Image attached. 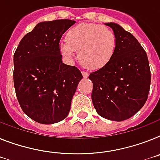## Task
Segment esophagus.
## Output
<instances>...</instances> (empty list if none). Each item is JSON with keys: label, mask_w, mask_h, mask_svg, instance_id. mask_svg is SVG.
<instances>
[{"label": "esophagus", "mask_w": 160, "mask_h": 160, "mask_svg": "<svg viewBox=\"0 0 160 160\" xmlns=\"http://www.w3.org/2000/svg\"><path fill=\"white\" fill-rule=\"evenodd\" d=\"M82 75L84 78H87L88 76V73L86 72H82Z\"/></svg>", "instance_id": "1"}]
</instances>
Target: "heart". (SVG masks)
<instances>
[{
	"label": "heart",
	"mask_w": 160,
	"mask_h": 160,
	"mask_svg": "<svg viewBox=\"0 0 160 160\" xmlns=\"http://www.w3.org/2000/svg\"><path fill=\"white\" fill-rule=\"evenodd\" d=\"M117 40L111 29L94 23H80L71 28L66 41H60L59 50L66 58L72 59L75 50L80 61L87 68L100 69L113 58Z\"/></svg>",
	"instance_id": "b5f03b06"
}]
</instances>
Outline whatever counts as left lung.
<instances>
[{"instance_id":"left-lung-1","label":"left lung","mask_w":160,"mask_h":160,"mask_svg":"<svg viewBox=\"0 0 160 160\" xmlns=\"http://www.w3.org/2000/svg\"><path fill=\"white\" fill-rule=\"evenodd\" d=\"M117 40L113 58L90 73L92 102L99 115L114 121L129 119L146 103L151 86V69L146 51L130 32L107 22Z\"/></svg>"}]
</instances>
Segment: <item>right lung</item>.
Masks as SVG:
<instances>
[{
	"instance_id": "1",
	"label": "right lung",
	"mask_w": 160,
	"mask_h": 160,
	"mask_svg": "<svg viewBox=\"0 0 160 160\" xmlns=\"http://www.w3.org/2000/svg\"><path fill=\"white\" fill-rule=\"evenodd\" d=\"M76 21L40 22L21 40L14 54V84L18 103L28 117L44 124L68 116L83 78L77 68L62 63V36Z\"/></svg>"
}]
</instances>
